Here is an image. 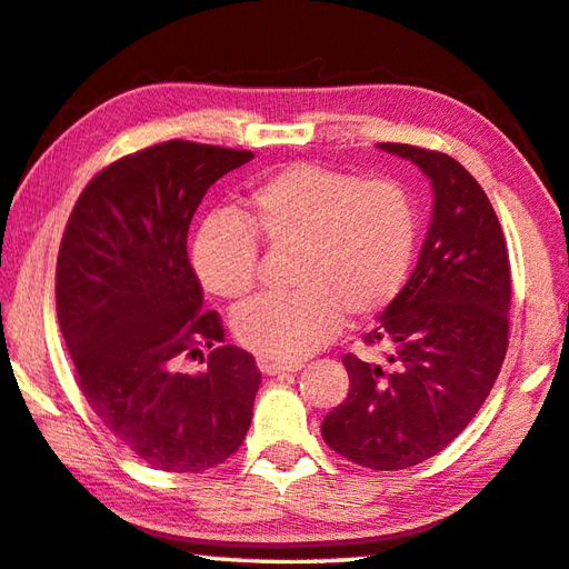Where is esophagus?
<instances>
[{"label":"esophagus","mask_w":569,"mask_h":569,"mask_svg":"<svg viewBox=\"0 0 569 569\" xmlns=\"http://www.w3.org/2000/svg\"><path fill=\"white\" fill-rule=\"evenodd\" d=\"M303 362H276V360H259V370L263 375H283V372H298Z\"/></svg>","instance_id":"1"}]
</instances>
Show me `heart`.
I'll list each match as a JSON object with an SVG mask.
<instances>
[{
    "label": "heart",
    "instance_id": "b5f03b06",
    "mask_svg": "<svg viewBox=\"0 0 569 569\" xmlns=\"http://www.w3.org/2000/svg\"><path fill=\"white\" fill-rule=\"evenodd\" d=\"M237 219L199 227L192 266L209 293L239 300L259 278V242L293 251L291 293L256 298L233 316V336L263 360L298 362L336 336L342 316L367 320L407 283L417 209L397 180H362L320 164H291L256 184Z\"/></svg>",
    "mask_w": 569,
    "mask_h": 569
}]
</instances>
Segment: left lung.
Masks as SVG:
<instances>
[{"mask_svg":"<svg viewBox=\"0 0 569 569\" xmlns=\"http://www.w3.org/2000/svg\"><path fill=\"white\" fill-rule=\"evenodd\" d=\"M385 152L431 180L433 217L417 269L365 336L387 362L345 355L350 392L322 419V439L375 471L409 469L459 437L486 402L508 350L510 263L486 192L451 154L402 142Z\"/></svg>","mask_w":569,"mask_h":569,"instance_id":"1","label":"left lung"}]
</instances>
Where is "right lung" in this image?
I'll return each instance as SVG.
<instances>
[{
    "instance_id": "add662e5",
    "label": "right lung",
    "mask_w": 569,
    "mask_h": 569,
    "mask_svg": "<svg viewBox=\"0 0 569 569\" xmlns=\"http://www.w3.org/2000/svg\"><path fill=\"white\" fill-rule=\"evenodd\" d=\"M251 158L189 140L126 154L86 184L63 231L56 313L78 387L152 469H214L251 425L261 372L253 355L224 345L217 310H202L187 256L207 189ZM194 357L206 367L189 376L181 365Z\"/></svg>"
}]
</instances>
